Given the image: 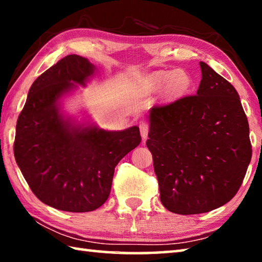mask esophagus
Returning <instances> with one entry per match:
<instances>
[{"instance_id":"esophagus-1","label":"esophagus","mask_w":262,"mask_h":262,"mask_svg":"<svg viewBox=\"0 0 262 262\" xmlns=\"http://www.w3.org/2000/svg\"><path fill=\"white\" fill-rule=\"evenodd\" d=\"M139 127H140V132H141L142 139L145 140V139H147V137H148V133H149V126H148V123L145 122V121H141Z\"/></svg>"}]
</instances>
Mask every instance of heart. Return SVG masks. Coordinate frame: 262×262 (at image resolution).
Listing matches in <instances>:
<instances>
[{
    "mask_svg": "<svg viewBox=\"0 0 262 262\" xmlns=\"http://www.w3.org/2000/svg\"><path fill=\"white\" fill-rule=\"evenodd\" d=\"M166 82H170L168 85H170V90L172 92H183L187 90V88L189 86V78L183 72L167 73L156 78V84L159 86Z\"/></svg>",
    "mask_w": 262,
    "mask_h": 262,
    "instance_id": "b5f03b06",
    "label": "heart"
}]
</instances>
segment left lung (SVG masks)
I'll use <instances>...</instances> for the list:
<instances>
[{
	"label": "left lung",
	"instance_id": "left-lung-1",
	"mask_svg": "<svg viewBox=\"0 0 262 262\" xmlns=\"http://www.w3.org/2000/svg\"><path fill=\"white\" fill-rule=\"evenodd\" d=\"M196 95L150 111L147 147L163 206L202 214L237 194L252 158L250 127L236 89L205 62Z\"/></svg>",
	"mask_w": 262,
	"mask_h": 262
}]
</instances>
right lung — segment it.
<instances>
[{
    "label": "right lung",
    "instance_id": "add662e5",
    "mask_svg": "<svg viewBox=\"0 0 262 262\" xmlns=\"http://www.w3.org/2000/svg\"><path fill=\"white\" fill-rule=\"evenodd\" d=\"M94 70L76 54L57 61L31 85L17 120L16 162L35 196L59 210L85 212L103 206L114 167L141 142L139 127H75L59 114L60 97L73 83L84 84Z\"/></svg>",
    "mask_w": 262,
    "mask_h": 262
}]
</instances>
